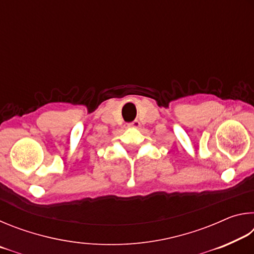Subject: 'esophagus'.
Listing matches in <instances>:
<instances>
[{
  "mask_svg": "<svg viewBox=\"0 0 254 254\" xmlns=\"http://www.w3.org/2000/svg\"><path fill=\"white\" fill-rule=\"evenodd\" d=\"M139 127H140V122L139 121H133L131 123L126 124V127L127 128H137Z\"/></svg>",
  "mask_w": 254,
  "mask_h": 254,
  "instance_id": "obj_1",
  "label": "esophagus"
}]
</instances>
